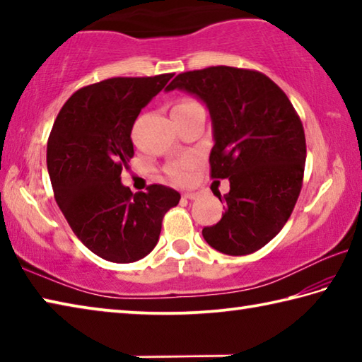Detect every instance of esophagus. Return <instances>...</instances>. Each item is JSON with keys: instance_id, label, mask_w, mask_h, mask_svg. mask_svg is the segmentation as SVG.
I'll return each instance as SVG.
<instances>
[{"instance_id": "esophagus-1", "label": "esophagus", "mask_w": 362, "mask_h": 362, "mask_svg": "<svg viewBox=\"0 0 362 362\" xmlns=\"http://www.w3.org/2000/svg\"><path fill=\"white\" fill-rule=\"evenodd\" d=\"M182 196H183V198H185V199H196V198H199V193L187 192V193H183Z\"/></svg>"}]
</instances>
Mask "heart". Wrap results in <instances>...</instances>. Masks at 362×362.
Segmentation results:
<instances>
[{"instance_id":"b5f03b06","label":"heart","mask_w":362,"mask_h":362,"mask_svg":"<svg viewBox=\"0 0 362 362\" xmlns=\"http://www.w3.org/2000/svg\"><path fill=\"white\" fill-rule=\"evenodd\" d=\"M196 107H201L198 102L193 99H180L173 107V112H188V110H193ZM194 161L193 159H182L179 163L169 164L166 168V174L169 175V179L175 182V183H185L189 179V170L193 169Z\"/></svg>"}]
</instances>
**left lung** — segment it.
Segmentation results:
<instances>
[{"mask_svg":"<svg viewBox=\"0 0 362 362\" xmlns=\"http://www.w3.org/2000/svg\"><path fill=\"white\" fill-rule=\"evenodd\" d=\"M183 89L209 108L211 177L228 179L225 214L204 226L206 243L226 255H247L286 225L303 183V124L289 97L267 75L236 66H207L177 75L166 90Z\"/></svg>","mask_w":362,"mask_h":362,"instance_id":"1","label":"left lung"}]
</instances>
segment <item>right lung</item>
Instances as JSON below:
<instances>
[{"label":"right lung","instance_id":"add662e5","mask_svg":"<svg viewBox=\"0 0 362 362\" xmlns=\"http://www.w3.org/2000/svg\"><path fill=\"white\" fill-rule=\"evenodd\" d=\"M173 76H118L84 86L64 103L49 134L54 198L78 240L108 262L148 255L164 214L180 201L179 192L158 183L136 194L121 183L134 156V122Z\"/></svg>","mask_w":362,"mask_h":362}]
</instances>
